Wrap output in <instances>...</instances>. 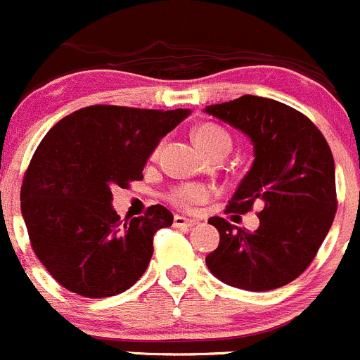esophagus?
Listing matches in <instances>:
<instances>
[{
  "mask_svg": "<svg viewBox=\"0 0 360 360\" xmlns=\"http://www.w3.org/2000/svg\"><path fill=\"white\" fill-rule=\"evenodd\" d=\"M195 224H198V220L187 219V217L181 215H175V219H173V226L175 227H194Z\"/></svg>",
  "mask_w": 360,
  "mask_h": 360,
  "instance_id": "1",
  "label": "esophagus"
}]
</instances>
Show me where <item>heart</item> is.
Segmentation results:
<instances>
[{"label":"heart","mask_w":360,"mask_h":360,"mask_svg":"<svg viewBox=\"0 0 360 360\" xmlns=\"http://www.w3.org/2000/svg\"><path fill=\"white\" fill-rule=\"evenodd\" d=\"M194 140L198 147L205 152L206 155L215 150H231V136L226 129H222L217 124H202L194 131ZM158 154V150H155ZM213 195V188L205 184H184L173 188L169 192V201L175 202L181 208L194 210L195 206L202 205Z\"/></svg>","instance_id":"1"}]
</instances>
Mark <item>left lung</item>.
<instances>
[{
	"label": "left lung",
	"mask_w": 360,
	"mask_h": 360,
	"mask_svg": "<svg viewBox=\"0 0 360 360\" xmlns=\"http://www.w3.org/2000/svg\"><path fill=\"white\" fill-rule=\"evenodd\" d=\"M205 112L254 143V165L226 212L243 215L254 202L262 205L254 233L222 217L208 220L219 229L220 243L206 255V266L236 289L264 292L287 285L311 264L333 226V152L308 117L275 99L245 94Z\"/></svg>",
	"instance_id": "8db88e82"
}]
</instances>
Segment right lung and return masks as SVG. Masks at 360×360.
Listing matches in <instances>:
<instances>
[{"label": "right lung", "mask_w": 360, "mask_h": 360, "mask_svg": "<svg viewBox=\"0 0 360 360\" xmlns=\"http://www.w3.org/2000/svg\"><path fill=\"white\" fill-rule=\"evenodd\" d=\"M191 110L85 106L60 119L24 173L20 210L41 264L71 292L110 297L140 280L154 254V234L173 224L154 205L122 222L112 187L141 180L162 136Z\"/></svg>", "instance_id": "add662e5"}]
</instances>
